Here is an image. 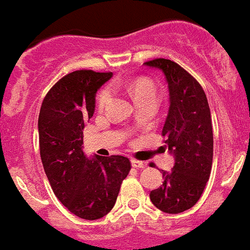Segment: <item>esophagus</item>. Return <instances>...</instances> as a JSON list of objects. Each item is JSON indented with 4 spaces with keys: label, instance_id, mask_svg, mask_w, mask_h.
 I'll return each mask as SVG.
<instances>
[{
    "label": "esophagus",
    "instance_id": "34e87169",
    "mask_svg": "<svg viewBox=\"0 0 250 250\" xmlns=\"http://www.w3.org/2000/svg\"><path fill=\"white\" fill-rule=\"evenodd\" d=\"M131 165H132V167H136V169H141V167H145V164H144V163H143V161L136 160V159H132V160H131Z\"/></svg>",
    "mask_w": 250,
    "mask_h": 250
}]
</instances>
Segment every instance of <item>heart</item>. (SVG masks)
Segmentation results:
<instances>
[{"label": "heart", "instance_id": "b5f03b06", "mask_svg": "<svg viewBox=\"0 0 250 250\" xmlns=\"http://www.w3.org/2000/svg\"><path fill=\"white\" fill-rule=\"evenodd\" d=\"M127 90L131 94L132 99L135 100V103L141 100H146V99H156L158 100V94H156L155 86L152 85L150 81L145 80V79H139L135 83L127 86ZM110 90L104 89L101 90L100 94L98 95V109L103 110L106 106V104L110 100Z\"/></svg>", "mask_w": 250, "mask_h": 250}]
</instances>
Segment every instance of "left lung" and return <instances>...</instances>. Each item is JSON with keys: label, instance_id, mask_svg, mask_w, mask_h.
Returning <instances> with one entry per match:
<instances>
[{"label": "left lung", "instance_id": "left-lung-1", "mask_svg": "<svg viewBox=\"0 0 250 250\" xmlns=\"http://www.w3.org/2000/svg\"><path fill=\"white\" fill-rule=\"evenodd\" d=\"M145 65L161 70L167 81L170 106L161 135L175 159L173 169L163 171V185L150 191V200L164 213L178 214L196 204L210 176V109L200 83L182 66L167 59L150 60Z\"/></svg>", "mask_w": 250, "mask_h": 250}]
</instances>
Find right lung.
I'll list each match as a JSON object with an SVG mask.
<instances>
[{
    "instance_id": "add662e5",
    "label": "right lung",
    "mask_w": 250,
    "mask_h": 250,
    "mask_svg": "<svg viewBox=\"0 0 250 250\" xmlns=\"http://www.w3.org/2000/svg\"><path fill=\"white\" fill-rule=\"evenodd\" d=\"M112 72L77 70L46 94L39 115L40 155L57 199L86 220L100 219L114 208L131 164L125 156L83 151L85 123L95 111V95Z\"/></svg>"
}]
</instances>
